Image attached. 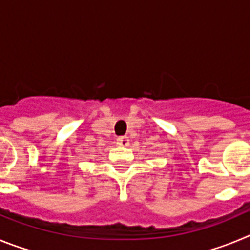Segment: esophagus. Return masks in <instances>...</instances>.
Returning <instances> with one entry per match:
<instances>
[{
  "label": "esophagus",
  "mask_w": 250,
  "mask_h": 250,
  "mask_svg": "<svg viewBox=\"0 0 250 250\" xmlns=\"http://www.w3.org/2000/svg\"><path fill=\"white\" fill-rule=\"evenodd\" d=\"M130 143L129 140V136L126 135H123V136H119L118 138V144L121 145V146H127Z\"/></svg>",
  "instance_id": "esophagus-1"
}]
</instances>
